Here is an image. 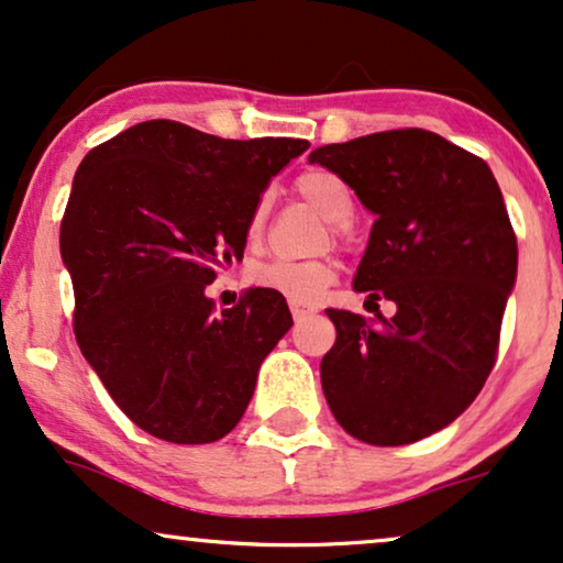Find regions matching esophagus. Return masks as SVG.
Segmentation results:
<instances>
[{
	"label": "esophagus",
	"mask_w": 563,
	"mask_h": 563,
	"mask_svg": "<svg viewBox=\"0 0 563 563\" xmlns=\"http://www.w3.org/2000/svg\"><path fill=\"white\" fill-rule=\"evenodd\" d=\"M290 313H294L296 321H301L306 317H311L313 313V306H306V303H298V301H290Z\"/></svg>",
	"instance_id": "obj_1"
}]
</instances>
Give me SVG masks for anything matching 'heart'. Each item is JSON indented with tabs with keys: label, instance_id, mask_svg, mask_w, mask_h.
I'll return each instance as SVG.
<instances>
[{
	"label": "heart",
	"instance_id": "b5f03b06",
	"mask_svg": "<svg viewBox=\"0 0 563 563\" xmlns=\"http://www.w3.org/2000/svg\"><path fill=\"white\" fill-rule=\"evenodd\" d=\"M296 190L303 200L332 223V234L342 236L344 229L355 219V200H352L350 187L342 183L334 172L309 169L296 177ZM269 211V198L262 195L250 216L246 234L257 239L265 229V219ZM334 265L329 260H267L250 269V280L262 290L288 298V301L311 303L324 294L334 283Z\"/></svg>",
	"mask_w": 563,
	"mask_h": 563
}]
</instances>
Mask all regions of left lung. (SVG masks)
<instances>
[{
    "label": "left lung",
    "instance_id": "obj_1",
    "mask_svg": "<svg viewBox=\"0 0 563 563\" xmlns=\"http://www.w3.org/2000/svg\"><path fill=\"white\" fill-rule=\"evenodd\" d=\"M376 216L355 290L396 303L376 321L327 309L334 347L321 388L336 422L368 445L443 430L482 391L517 277V239L484 159L422 129L309 154Z\"/></svg>",
    "mask_w": 563,
    "mask_h": 563
}]
</instances>
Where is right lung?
<instances>
[{
	"mask_svg": "<svg viewBox=\"0 0 563 563\" xmlns=\"http://www.w3.org/2000/svg\"><path fill=\"white\" fill-rule=\"evenodd\" d=\"M306 148L146 120L81 159L62 221L74 334L112 401L154 438L203 445L229 434L262 360L294 327L273 290L250 288L216 311L206 286L244 257L254 206Z\"/></svg>",
	"mask_w": 563,
	"mask_h": 563,
	"instance_id": "add662e5",
	"label": "right lung"
}]
</instances>
